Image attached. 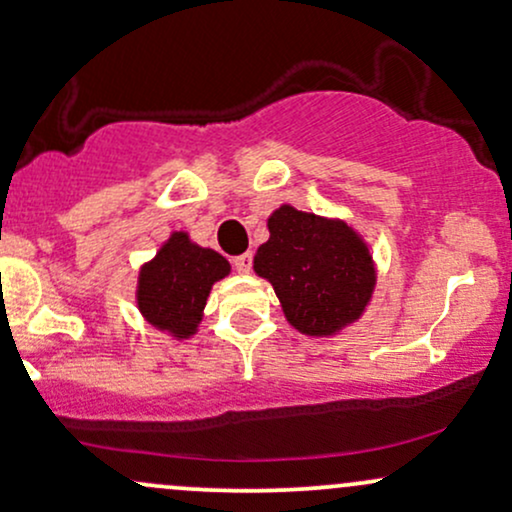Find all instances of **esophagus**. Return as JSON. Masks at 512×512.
Segmentation results:
<instances>
[{
  "label": "esophagus",
  "mask_w": 512,
  "mask_h": 512,
  "mask_svg": "<svg viewBox=\"0 0 512 512\" xmlns=\"http://www.w3.org/2000/svg\"><path fill=\"white\" fill-rule=\"evenodd\" d=\"M233 267H236V272H240V274H248L250 269H252V252L238 255L236 260H233Z\"/></svg>",
  "instance_id": "esophagus-1"
}]
</instances>
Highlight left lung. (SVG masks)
I'll return each instance as SVG.
<instances>
[{"instance_id":"8db88e82","label":"left lung","mask_w":512,"mask_h":512,"mask_svg":"<svg viewBox=\"0 0 512 512\" xmlns=\"http://www.w3.org/2000/svg\"><path fill=\"white\" fill-rule=\"evenodd\" d=\"M255 272L269 279L286 320L310 337L334 334L361 317L375 269L361 238L342 221H327L284 204L267 221Z\"/></svg>"}]
</instances>
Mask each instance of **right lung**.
<instances>
[{"label": "right lung", "instance_id": "add662e5", "mask_svg": "<svg viewBox=\"0 0 512 512\" xmlns=\"http://www.w3.org/2000/svg\"><path fill=\"white\" fill-rule=\"evenodd\" d=\"M231 272L226 257L209 248H199L187 233H173L139 274L137 303L151 325L173 337L195 334L207 296Z\"/></svg>", "mask_w": 512, "mask_h": 512}]
</instances>
